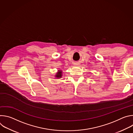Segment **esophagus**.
Wrapping results in <instances>:
<instances>
[{
	"mask_svg": "<svg viewBox=\"0 0 133 133\" xmlns=\"http://www.w3.org/2000/svg\"><path fill=\"white\" fill-rule=\"evenodd\" d=\"M74 65H75V66H76V65H77L76 64H74Z\"/></svg>",
	"mask_w": 133,
	"mask_h": 133,
	"instance_id": "obj_1",
	"label": "esophagus"
}]
</instances>
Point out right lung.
<instances>
[{"mask_svg": "<svg viewBox=\"0 0 133 133\" xmlns=\"http://www.w3.org/2000/svg\"><path fill=\"white\" fill-rule=\"evenodd\" d=\"M62 70H59V72H57V74H56V77L57 78H61V77H62Z\"/></svg>", "mask_w": 133, "mask_h": 133, "instance_id": "add662e5", "label": "right lung"}]
</instances>
